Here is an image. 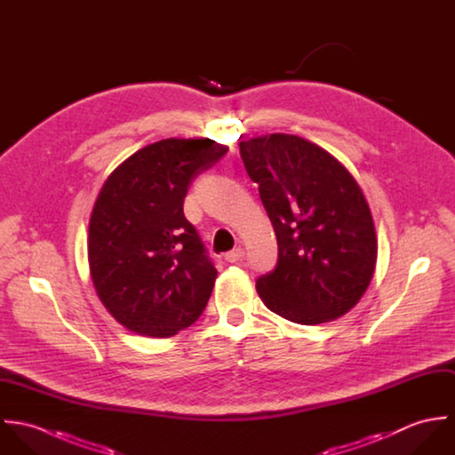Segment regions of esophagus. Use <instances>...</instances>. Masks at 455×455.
<instances>
[{"label":"esophagus","mask_w":455,"mask_h":455,"mask_svg":"<svg viewBox=\"0 0 455 455\" xmlns=\"http://www.w3.org/2000/svg\"><path fill=\"white\" fill-rule=\"evenodd\" d=\"M243 256H245L243 247H236V249H233L231 252L226 254V260L228 262H238V260L243 259Z\"/></svg>","instance_id":"obj_1"}]
</instances>
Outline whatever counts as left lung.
<instances>
[{
  "label": "left lung",
  "instance_id": "left-lung-1",
  "mask_svg": "<svg viewBox=\"0 0 455 455\" xmlns=\"http://www.w3.org/2000/svg\"><path fill=\"white\" fill-rule=\"evenodd\" d=\"M240 156L278 243L275 269L256 282L262 303L296 324L341 317L368 289L377 262L373 217L355 179L294 134L240 141Z\"/></svg>",
  "mask_w": 455,
  "mask_h": 455
}]
</instances>
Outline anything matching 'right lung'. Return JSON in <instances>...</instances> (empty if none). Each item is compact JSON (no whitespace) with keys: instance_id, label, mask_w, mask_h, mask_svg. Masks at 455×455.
Here are the masks:
<instances>
[{"instance_id":"right-lung-1","label":"right lung","mask_w":455,"mask_h":455,"mask_svg":"<svg viewBox=\"0 0 455 455\" xmlns=\"http://www.w3.org/2000/svg\"><path fill=\"white\" fill-rule=\"evenodd\" d=\"M226 152L210 138L161 140L103 184L89 222L91 278L105 308L132 332L168 338L203 314L217 269L184 199Z\"/></svg>"}]
</instances>
